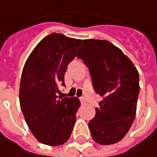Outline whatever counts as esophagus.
Listing matches in <instances>:
<instances>
[{
	"label": "esophagus",
	"instance_id": "1",
	"mask_svg": "<svg viewBox=\"0 0 157 157\" xmlns=\"http://www.w3.org/2000/svg\"><path fill=\"white\" fill-rule=\"evenodd\" d=\"M80 101H81V103H82V104H84V103L86 102V101H85L84 97H81V98H80Z\"/></svg>",
	"mask_w": 157,
	"mask_h": 157
}]
</instances>
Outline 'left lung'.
I'll list each match as a JSON object with an SVG mask.
<instances>
[{
  "label": "left lung",
  "instance_id": "1",
  "mask_svg": "<svg viewBox=\"0 0 157 157\" xmlns=\"http://www.w3.org/2000/svg\"><path fill=\"white\" fill-rule=\"evenodd\" d=\"M77 57L88 67L95 93L103 100L89 121L93 140L115 144L126 136L135 119L139 75L120 48L106 40L85 39Z\"/></svg>",
  "mask_w": 157,
  "mask_h": 157
}]
</instances>
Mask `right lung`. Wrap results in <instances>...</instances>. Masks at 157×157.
Here are the masks:
<instances>
[{"mask_svg":"<svg viewBox=\"0 0 157 157\" xmlns=\"http://www.w3.org/2000/svg\"><path fill=\"white\" fill-rule=\"evenodd\" d=\"M82 40L60 33L44 37L29 55L22 71L20 103L25 121L36 139L48 146L65 143L73 131L77 97L57 96L65 86L64 74Z\"/></svg>","mask_w":157,"mask_h":157,"instance_id":"right-lung-1","label":"right lung"}]
</instances>
